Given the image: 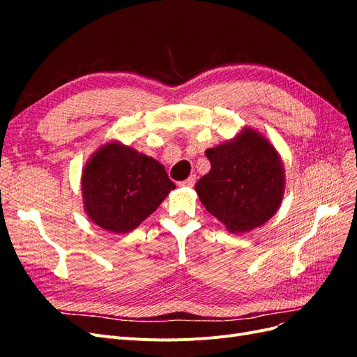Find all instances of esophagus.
Returning <instances> with one entry per match:
<instances>
[{
  "instance_id": "34e87169",
  "label": "esophagus",
  "mask_w": 357,
  "mask_h": 357,
  "mask_svg": "<svg viewBox=\"0 0 357 357\" xmlns=\"http://www.w3.org/2000/svg\"><path fill=\"white\" fill-rule=\"evenodd\" d=\"M195 181H197V176H195V174H193V176L188 177L186 180H183V181H180V183H178V186H180V188H192L193 185H195Z\"/></svg>"
}]
</instances>
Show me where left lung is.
<instances>
[{
	"mask_svg": "<svg viewBox=\"0 0 357 357\" xmlns=\"http://www.w3.org/2000/svg\"><path fill=\"white\" fill-rule=\"evenodd\" d=\"M211 168L195 185L205 210L232 234L268 222L284 195V167L275 147L253 128L205 150Z\"/></svg>",
	"mask_w": 357,
	"mask_h": 357,
	"instance_id": "obj_1",
	"label": "left lung"
}]
</instances>
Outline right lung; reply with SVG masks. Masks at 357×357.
<instances>
[{
  "instance_id": "right-lung-1",
  "label": "right lung",
  "mask_w": 357,
  "mask_h": 357,
  "mask_svg": "<svg viewBox=\"0 0 357 357\" xmlns=\"http://www.w3.org/2000/svg\"><path fill=\"white\" fill-rule=\"evenodd\" d=\"M80 185L88 218L113 234L134 231L176 189L164 165L121 142L95 150Z\"/></svg>"
}]
</instances>
